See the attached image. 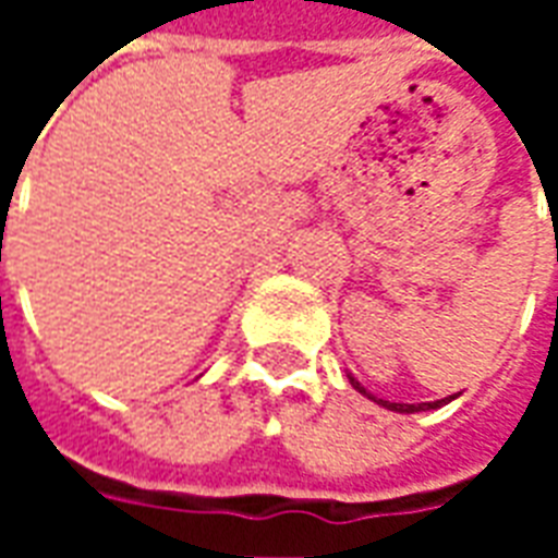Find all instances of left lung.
I'll use <instances>...</instances> for the list:
<instances>
[{
    "mask_svg": "<svg viewBox=\"0 0 558 558\" xmlns=\"http://www.w3.org/2000/svg\"><path fill=\"white\" fill-rule=\"evenodd\" d=\"M350 383H352V388H355V391H362L364 398H371V400H374V403H379V407H386V410H391V412H407V415H410V412L439 410V407H442V403H448V400H454V395H451V398L436 400V403H391V400H379V398H374V395H371V391H367V388H364L362 383H359V379H355V376H350Z\"/></svg>",
    "mask_w": 558,
    "mask_h": 558,
    "instance_id": "1",
    "label": "left lung"
}]
</instances>
